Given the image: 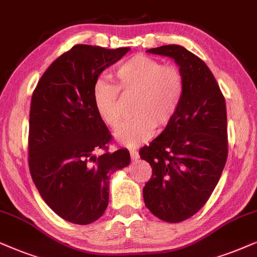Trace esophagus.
<instances>
[{
	"label": "esophagus",
	"mask_w": 257,
	"mask_h": 257,
	"mask_svg": "<svg viewBox=\"0 0 257 257\" xmlns=\"http://www.w3.org/2000/svg\"><path fill=\"white\" fill-rule=\"evenodd\" d=\"M131 158H132V160H133V161L138 160V159L140 158L139 152H138V151H135V149H131Z\"/></svg>",
	"instance_id": "34e87169"
}]
</instances>
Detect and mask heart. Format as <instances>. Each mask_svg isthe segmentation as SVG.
<instances>
[{"label":"heart","mask_w":257,"mask_h":257,"mask_svg":"<svg viewBox=\"0 0 257 257\" xmlns=\"http://www.w3.org/2000/svg\"><path fill=\"white\" fill-rule=\"evenodd\" d=\"M113 74L117 85L104 79L95 83L93 105L99 118L115 129L122 119L119 90L138 95L133 109L136 117L126 121L115 134L119 144L133 147L147 140L155 124L165 126L173 119L184 96V78L175 66L141 54L123 61Z\"/></svg>","instance_id":"1"}]
</instances>
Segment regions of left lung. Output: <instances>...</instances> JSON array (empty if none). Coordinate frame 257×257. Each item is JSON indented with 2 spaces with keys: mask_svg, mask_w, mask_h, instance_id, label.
I'll list each match as a JSON object with an SVG mask.
<instances>
[{
  "mask_svg": "<svg viewBox=\"0 0 257 257\" xmlns=\"http://www.w3.org/2000/svg\"><path fill=\"white\" fill-rule=\"evenodd\" d=\"M147 52L173 59L184 78V96L173 119L140 151L153 171L144 187L146 206L158 218L178 223L204 206L225 166V99L206 64L186 48L165 45Z\"/></svg>",
  "mask_w": 257,
  "mask_h": 257,
  "instance_id": "8db88e82",
  "label": "left lung"
}]
</instances>
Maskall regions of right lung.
I'll use <instances>...</instances> for the list:
<instances>
[{
    "label": "right lung",
    "mask_w": 257,
    "mask_h": 257,
    "mask_svg": "<svg viewBox=\"0 0 257 257\" xmlns=\"http://www.w3.org/2000/svg\"><path fill=\"white\" fill-rule=\"evenodd\" d=\"M128 51L76 45L51 64L32 96L29 171L45 203L67 222L85 225L102 217L110 175L131 164L124 148L95 154L111 135L92 97L99 74Z\"/></svg>",
    "instance_id": "add662e5"
}]
</instances>
